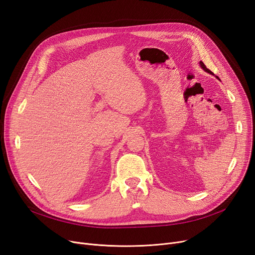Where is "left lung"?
Wrapping results in <instances>:
<instances>
[{
	"label": "left lung",
	"instance_id": "obj_1",
	"mask_svg": "<svg viewBox=\"0 0 255 255\" xmlns=\"http://www.w3.org/2000/svg\"><path fill=\"white\" fill-rule=\"evenodd\" d=\"M199 66L202 67V68H203V69H204L206 72H208V73H210V74H213V72H212L210 69H208V68H207L206 65H205V64H204L202 61H199ZM216 78H218V79H219V77H218V76H216ZM219 80H220V79H219Z\"/></svg>",
	"mask_w": 255,
	"mask_h": 255
}]
</instances>
